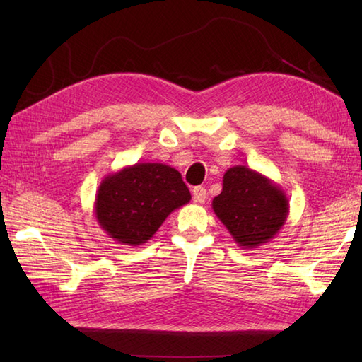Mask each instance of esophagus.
<instances>
[{
  "mask_svg": "<svg viewBox=\"0 0 362 362\" xmlns=\"http://www.w3.org/2000/svg\"><path fill=\"white\" fill-rule=\"evenodd\" d=\"M193 199H194V202H197V204H204L205 199H206V189L204 187H196L193 189Z\"/></svg>",
  "mask_w": 362,
  "mask_h": 362,
  "instance_id": "obj_1",
  "label": "esophagus"
}]
</instances>
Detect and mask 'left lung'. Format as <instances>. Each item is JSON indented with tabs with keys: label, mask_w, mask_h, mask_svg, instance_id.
Wrapping results in <instances>:
<instances>
[{
	"label": "left lung",
	"mask_w": 362,
	"mask_h": 362,
	"mask_svg": "<svg viewBox=\"0 0 362 362\" xmlns=\"http://www.w3.org/2000/svg\"><path fill=\"white\" fill-rule=\"evenodd\" d=\"M213 211L243 249H257L280 232L289 214V201L274 180L247 166L228 168Z\"/></svg>",
	"instance_id": "obj_1"
}]
</instances>
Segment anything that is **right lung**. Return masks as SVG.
<instances>
[{
  "label": "right lung",
  "instance_id": "right-lung-1",
  "mask_svg": "<svg viewBox=\"0 0 362 362\" xmlns=\"http://www.w3.org/2000/svg\"><path fill=\"white\" fill-rule=\"evenodd\" d=\"M189 201V189L177 169L135 163L104 177L96 191L95 218L113 241L141 245L169 214Z\"/></svg>",
  "mask_w": 362,
  "mask_h": 362
}]
</instances>
